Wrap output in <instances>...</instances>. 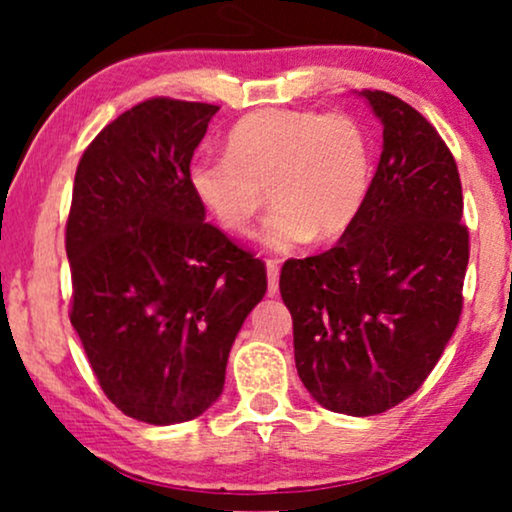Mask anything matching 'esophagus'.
I'll use <instances>...</instances> for the list:
<instances>
[{"label":"esophagus","instance_id":"obj_1","mask_svg":"<svg viewBox=\"0 0 512 512\" xmlns=\"http://www.w3.org/2000/svg\"><path fill=\"white\" fill-rule=\"evenodd\" d=\"M266 270H268V297H275V294H278V280H280L278 261H266Z\"/></svg>","mask_w":512,"mask_h":512}]
</instances>
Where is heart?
I'll list each match as a JSON object with an SVG mask.
<instances>
[{"mask_svg": "<svg viewBox=\"0 0 512 512\" xmlns=\"http://www.w3.org/2000/svg\"><path fill=\"white\" fill-rule=\"evenodd\" d=\"M371 182V146L357 119L270 107L239 119L227 155L198 158L189 186L222 230L249 234L268 203L261 232L270 251H292L345 234L362 213Z\"/></svg>", "mask_w": 512, "mask_h": 512, "instance_id": "1", "label": "heart"}]
</instances>
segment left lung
<instances>
[{
  "label": "left lung",
  "instance_id": "left-lung-1",
  "mask_svg": "<svg viewBox=\"0 0 512 512\" xmlns=\"http://www.w3.org/2000/svg\"><path fill=\"white\" fill-rule=\"evenodd\" d=\"M383 153L362 213L333 249L282 266L302 383L330 412L371 417L417 393L462 314L470 232L458 165L414 107L362 90Z\"/></svg>",
  "mask_w": 512,
  "mask_h": 512
}]
</instances>
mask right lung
<instances>
[{
	"mask_svg": "<svg viewBox=\"0 0 512 512\" xmlns=\"http://www.w3.org/2000/svg\"><path fill=\"white\" fill-rule=\"evenodd\" d=\"M220 107L150 98L107 124L78 162L66 220L71 326L126 417L189 422L220 398L266 266L206 222L189 186Z\"/></svg>",
	"mask_w": 512,
	"mask_h": 512,
	"instance_id": "obj_1",
	"label": "right lung"
}]
</instances>
